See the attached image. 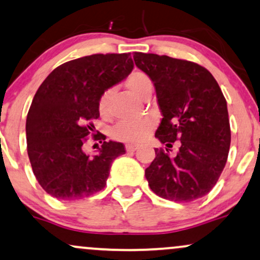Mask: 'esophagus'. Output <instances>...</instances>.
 Listing matches in <instances>:
<instances>
[{
  "label": "esophagus",
  "instance_id": "1",
  "mask_svg": "<svg viewBox=\"0 0 260 260\" xmlns=\"http://www.w3.org/2000/svg\"><path fill=\"white\" fill-rule=\"evenodd\" d=\"M137 149H138V145H133V144H127L126 145L127 152H134Z\"/></svg>",
  "mask_w": 260,
  "mask_h": 260
}]
</instances>
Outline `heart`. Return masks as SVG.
I'll return each instance as SVG.
<instances>
[{
  "mask_svg": "<svg viewBox=\"0 0 260 260\" xmlns=\"http://www.w3.org/2000/svg\"><path fill=\"white\" fill-rule=\"evenodd\" d=\"M124 87L137 98L146 100L151 95L154 84L146 74L134 71L124 81ZM114 89H106L98 100V110L103 117L111 115V99ZM154 131V122L148 118L139 121H120L112 129V137L118 142L137 144L145 140Z\"/></svg>",
  "mask_w": 260,
  "mask_h": 260,
  "instance_id": "heart-1",
  "label": "heart"
}]
</instances>
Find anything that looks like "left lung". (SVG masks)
Returning a JSON list of instances; mask_svg holds the SVG:
<instances>
[{"label":"left lung","mask_w":260,"mask_h":260,"mask_svg":"<svg viewBox=\"0 0 260 260\" xmlns=\"http://www.w3.org/2000/svg\"><path fill=\"white\" fill-rule=\"evenodd\" d=\"M136 65L154 82L162 120L145 170L150 189L162 199L191 202L213 189L229 154L231 132L226 100L207 69L196 62L136 52ZM177 142L176 155L168 154Z\"/></svg>","instance_id":"1"}]
</instances>
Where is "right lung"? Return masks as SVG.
Instances as JSON below:
<instances>
[{
	"instance_id": "1",
	"label": "right lung",
	"mask_w": 260,
	"mask_h": 260,
	"mask_svg": "<svg viewBox=\"0 0 260 260\" xmlns=\"http://www.w3.org/2000/svg\"><path fill=\"white\" fill-rule=\"evenodd\" d=\"M132 69L131 53L87 55L59 65L37 89L26 117L27 155L37 181L53 198L75 201L105 187L124 145L96 134L103 138L98 154H84L82 146L99 117L100 95Z\"/></svg>"
}]
</instances>
